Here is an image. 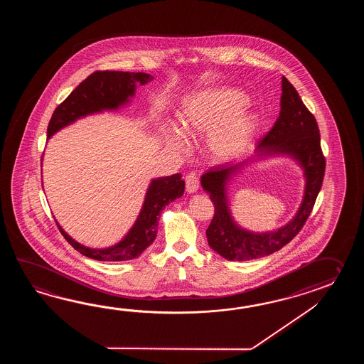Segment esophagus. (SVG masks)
I'll return each mask as SVG.
<instances>
[{
  "label": "esophagus",
  "mask_w": 364,
  "mask_h": 364,
  "mask_svg": "<svg viewBox=\"0 0 364 364\" xmlns=\"http://www.w3.org/2000/svg\"><path fill=\"white\" fill-rule=\"evenodd\" d=\"M186 191L188 193H196L199 190V177L195 171H191L186 177Z\"/></svg>",
  "instance_id": "obj_1"
}]
</instances>
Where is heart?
<instances>
[{"mask_svg": "<svg viewBox=\"0 0 364 364\" xmlns=\"http://www.w3.org/2000/svg\"><path fill=\"white\" fill-rule=\"evenodd\" d=\"M246 105V97L234 90H204L187 97L179 113L181 129L190 138L208 135V149L217 161L242 155L259 129V119L251 113H237ZM166 146L185 154V136L176 126L165 130Z\"/></svg>", "mask_w": 364, "mask_h": 364, "instance_id": "obj_1", "label": "heart"}]
</instances>
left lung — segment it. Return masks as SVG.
<instances>
[{
    "mask_svg": "<svg viewBox=\"0 0 364 364\" xmlns=\"http://www.w3.org/2000/svg\"><path fill=\"white\" fill-rule=\"evenodd\" d=\"M281 110L269 132L259 141L256 159L289 156L302 168L306 186L301 207L295 216L277 230L254 232L234 221L228 200V183L247 165H218L201 176V186L215 205V216L207 229L208 245L228 260H251L279 251L301 232L307 221L317 193L323 185L325 159L320 146V132L314 114L306 108L294 85L282 77Z\"/></svg>",
    "mask_w": 364,
    "mask_h": 364,
    "instance_id": "1",
    "label": "left lung"
}]
</instances>
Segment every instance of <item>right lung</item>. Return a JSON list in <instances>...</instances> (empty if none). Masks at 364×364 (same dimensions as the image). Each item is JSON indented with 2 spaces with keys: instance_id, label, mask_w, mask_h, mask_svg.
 Wrapping results in <instances>:
<instances>
[{
  "instance_id": "obj_1",
  "label": "right lung",
  "mask_w": 364,
  "mask_h": 364,
  "mask_svg": "<svg viewBox=\"0 0 364 364\" xmlns=\"http://www.w3.org/2000/svg\"><path fill=\"white\" fill-rule=\"evenodd\" d=\"M154 79L146 73L129 71H95L70 93L66 100L55 108L48 124V139L63 127L74 124L79 118L117 110L126 105L135 95L136 83L144 85ZM185 193V181L177 173L168 177L152 179L148 186L143 207L132 229L114 246L91 248L73 240L68 232L58 229L73 247L82 255L100 262H124L140 256L154 243L159 218L163 209Z\"/></svg>"
}]
</instances>
